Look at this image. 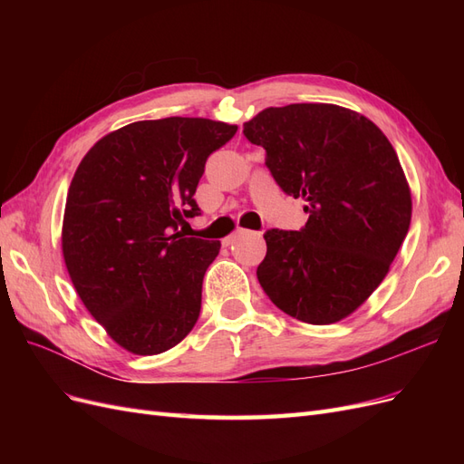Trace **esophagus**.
Listing matches in <instances>:
<instances>
[{"label": "esophagus", "mask_w": 464, "mask_h": 464, "mask_svg": "<svg viewBox=\"0 0 464 464\" xmlns=\"http://www.w3.org/2000/svg\"><path fill=\"white\" fill-rule=\"evenodd\" d=\"M244 234H247V230H244V228H240V230H236L230 237H228V240H227V246H230V244H234L236 240H237V237H242Z\"/></svg>", "instance_id": "34e87169"}]
</instances>
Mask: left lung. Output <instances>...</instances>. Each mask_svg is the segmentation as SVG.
<instances>
[{
	"label": "left lung",
	"mask_w": 464,
	"mask_h": 464,
	"mask_svg": "<svg viewBox=\"0 0 464 464\" xmlns=\"http://www.w3.org/2000/svg\"><path fill=\"white\" fill-rule=\"evenodd\" d=\"M286 195L305 199V227L263 234L257 266L271 302L329 325L382 285L411 227L412 199L395 149L373 121L334 104L266 108L244 123Z\"/></svg>",
	"instance_id": "1"
}]
</instances>
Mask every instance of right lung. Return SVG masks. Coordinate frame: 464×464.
I'll list each match as a JSON object with an SVG mask.
<instances>
[{
  "label": "right lung",
  "instance_id": "right-lung-1",
  "mask_svg": "<svg viewBox=\"0 0 464 464\" xmlns=\"http://www.w3.org/2000/svg\"><path fill=\"white\" fill-rule=\"evenodd\" d=\"M237 125L205 118L135 121L81 160L65 203L62 249L91 315L133 354L186 339L220 242L178 227L201 215L193 195L205 162Z\"/></svg>",
  "mask_w": 464,
  "mask_h": 464
}]
</instances>
